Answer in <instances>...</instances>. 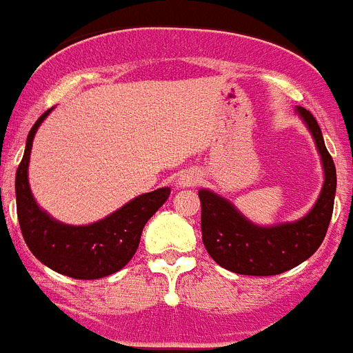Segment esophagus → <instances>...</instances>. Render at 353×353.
Listing matches in <instances>:
<instances>
[{"label":"esophagus","mask_w":353,"mask_h":353,"mask_svg":"<svg viewBox=\"0 0 353 353\" xmlns=\"http://www.w3.org/2000/svg\"><path fill=\"white\" fill-rule=\"evenodd\" d=\"M199 174H196L194 171H185V173H182L179 176V185L180 187H191V185H196V183L199 182Z\"/></svg>","instance_id":"34e87169"}]
</instances>
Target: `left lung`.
<instances>
[{
	"instance_id": "obj_1",
	"label": "left lung",
	"mask_w": 353,
	"mask_h": 353,
	"mask_svg": "<svg viewBox=\"0 0 353 353\" xmlns=\"http://www.w3.org/2000/svg\"><path fill=\"white\" fill-rule=\"evenodd\" d=\"M322 155L323 187L316 203L299 221L258 226L245 219L223 196L201 189V239L215 263L244 276H276L313 256L325 239L336 194V166L323 143L318 121L307 109L297 108Z\"/></svg>"
}]
</instances>
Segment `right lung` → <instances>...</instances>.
<instances>
[{
  "mask_svg": "<svg viewBox=\"0 0 353 353\" xmlns=\"http://www.w3.org/2000/svg\"><path fill=\"white\" fill-rule=\"evenodd\" d=\"M52 109H48L26 139L23 161L15 174L19 226L24 242L37 260L54 272L74 279H99L123 269L139 245L146 221L170 198V187L134 198L105 219L86 226H70L52 219L37 205L28 182L31 145L37 129Z\"/></svg>",
  "mask_w": 353,
  "mask_h": 353,
  "instance_id": "1",
  "label": "right lung"
}]
</instances>
